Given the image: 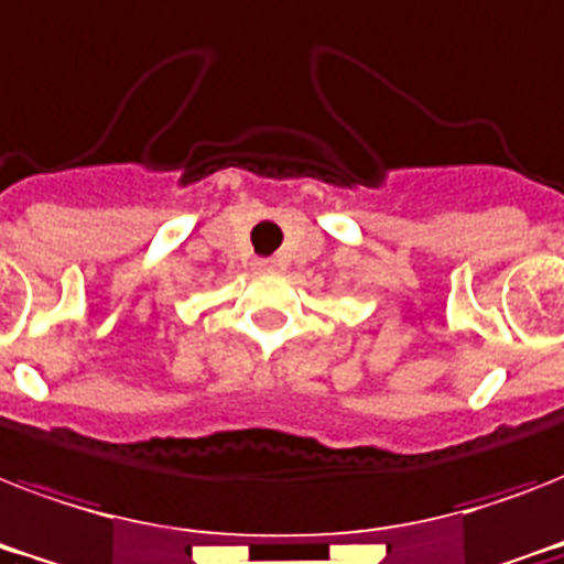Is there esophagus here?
I'll return each mask as SVG.
<instances>
[{
	"mask_svg": "<svg viewBox=\"0 0 564 564\" xmlns=\"http://www.w3.org/2000/svg\"><path fill=\"white\" fill-rule=\"evenodd\" d=\"M260 265H263V269H269L272 263H269V260H260Z\"/></svg>",
	"mask_w": 564,
	"mask_h": 564,
	"instance_id": "34e87169",
	"label": "esophagus"
}]
</instances>
